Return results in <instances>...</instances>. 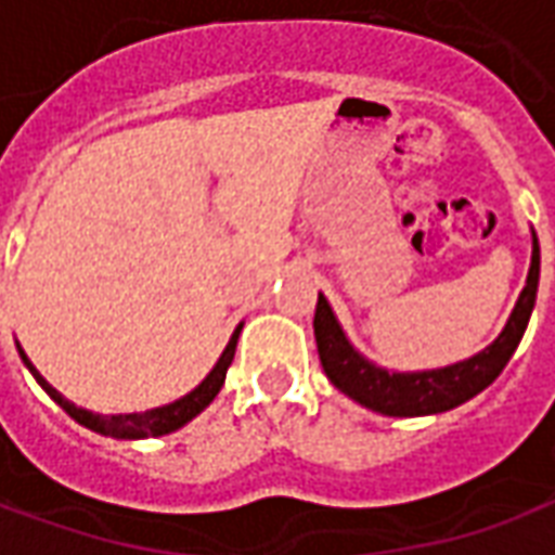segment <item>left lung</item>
<instances>
[{
  "label": "left lung",
  "mask_w": 555,
  "mask_h": 555,
  "mask_svg": "<svg viewBox=\"0 0 555 555\" xmlns=\"http://www.w3.org/2000/svg\"><path fill=\"white\" fill-rule=\"evenodd\" d=\"M538 273H541V253H538V237L532 231V264H529L526 288L520 291V300L514 306L500 338L476 357L446 365V369H434V372H386L380 365L360 357L348 336L341 333L324 294H318L314 341H318V357H321L324 374L345 396L360 401L362 408L374 410V413H384V416H430V413L457 408L478 396L481 389H488L500 377L505 362L512 360V353L526 333L532 306H535Z\"/></svg>",
  "instance_id": "obj_1"
}]
</instances>
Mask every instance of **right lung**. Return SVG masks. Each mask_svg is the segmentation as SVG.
Segmentation results:
<instances>
[{
	"mask_svg": "<svg viewBox=\"0 0 555 555\" xmlns=\"http://www.w3.org/2000/svg\"><path fill=\"white\" fill-rule=\"evenodd\" d=\"M241 326L234 330V336H231V341L225 345V350H222V357H219V362L214 365V372L207 374L205 380L195 386L190 396L178 398V401H171V404H166V408L145 410V413H121V416H101V413H89V410L70 404L62 392H55L53 386L43 380L41 374H38V369L29 362V357L23 353V348H20V345L17 348L23 362H26V369L35 374V380L41 384L43 392L53 398L55 404L65 410L67 416L77 418L79 425L98 430V434H106V437H118V440H145V437H163V434H171V430L183 428L190 418L198 416V413H202V410L217 398V392L222 389V384H225V372H229L231 360H234V348H237Z\"/></svg>",
	"mask_w": 555,
	"mask_h": 555,
	"instance_id": "obj_1",
	"label": "right lung"
}]
</instances>
